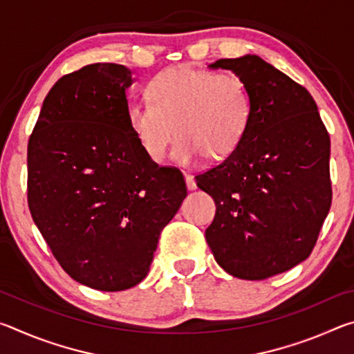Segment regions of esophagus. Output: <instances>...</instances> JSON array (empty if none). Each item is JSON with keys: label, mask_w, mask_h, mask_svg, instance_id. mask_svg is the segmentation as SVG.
I'll return each mask as SVG.
<instances>
[{"label": "esophagus", "mask_w": 354, "mask_h": 354, "mask_svg": "<svg viewBox=\"0 0 354 354\" xmlns=\"http://www.w3.org/2000/svg\"><path fill=\"white\" fill-rule=\"evenodd\" d=\"M184 178H185V184H187V189L189 190H195L196 189V183H195L194 176L189 175V173H184Z\"/></svg>", "instance_id": "1"}]
</instances>
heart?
<instances>
[{
    "mask_svg": "<svg viewBox=\"0 0 354 354\" xmlns=\"http://www.w3.org/2000/svg\"><path fill=\"white\" fill-rule=\"evenodd\" d=\"M147 93L149 101L129 104L128 124L154 164L162 162L175 134L179 140L173 158L179 164L201 156L223 160L247 134L251 95L234 73L175 65L153 76Z\"/></svg>",
    "mask_w": 354,
    "mask_h": 354,
    "instance_id": "heart-1",
    "label": "heart"
}]
</instances>
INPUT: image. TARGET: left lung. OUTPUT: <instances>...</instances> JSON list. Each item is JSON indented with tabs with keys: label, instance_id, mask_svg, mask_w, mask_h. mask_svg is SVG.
<instances>
[{
	"label": "left lung",
	"instance_id": "1",
	"mask_svg": "<svg viewBox=\"0 0 354 354\" xmlns=\"http://www.w3.org/2000/svg\"><path fill=\"white\" fill-rule=\"evenodd\" d=\"M251 95V120L234 151L196 185L215 201L206 242L232 277L270 278L303 262L331 207L329 134L310 93L259 56L218 59Z\"/></svg>",
	"mask_w": 354,
	"mask_h": 354
}]
</instances>
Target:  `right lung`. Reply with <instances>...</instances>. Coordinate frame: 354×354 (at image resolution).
I'll list each match as a JSON object with an SVG mask.
<instances>
[{
    "label": "right lung",
    "instance_id": "right-lung-1",
    "mask_svg": "<svg viewBox=\"0 0 354 354\" xmlns=\"http://www.w3.org/2000/svg\"><path fill=\"white\" fill-rule=\"evenodd\" d=\"M131 70L92 64L59 80L28 143V206L77 283L118 292L147 277L187 187L143 153L128 124Z\"/></svg>",
    "mask_w": 354,
    "mask_h": 354
}]
</instances>
